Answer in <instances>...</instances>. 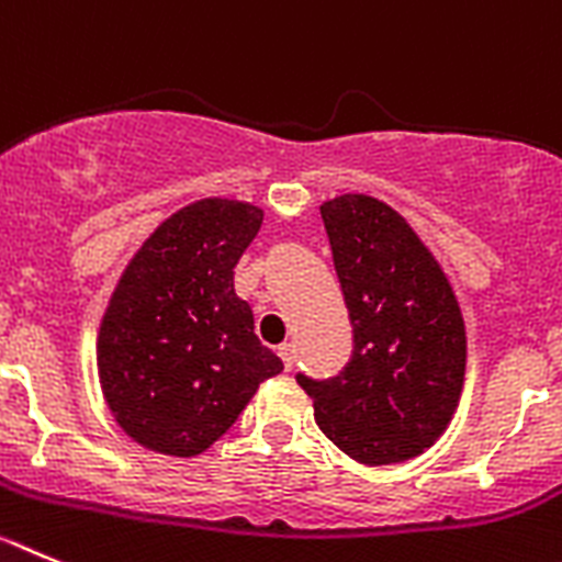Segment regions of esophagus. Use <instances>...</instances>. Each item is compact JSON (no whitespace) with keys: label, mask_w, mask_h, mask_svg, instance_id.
I'll return each mask as SVG.
<instances>
[{"label":"esophagus","mask_w":562,"mask_h":562,"mask_svg":"<svg viewBox=\"0 0 562 562\" xmlns=\"http://www.w3.org/2000/svg\"><path fill=\"white\" fill-rule=\"evenodd\" d=\"M277 356L282 358L285 369L293 367V347H291V344H280V347H277Z\"/></svg>","instance_id":"obj_1"}]
</instances>
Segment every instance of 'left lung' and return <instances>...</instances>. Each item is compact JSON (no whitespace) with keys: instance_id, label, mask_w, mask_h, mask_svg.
<instances>
[{"instance_id":"left-lung-1","label":"left lung","mask_w":562,"mask_h":562,"mask_svg":"<svg viewBox=\"0 0 562 562\" xmlns=\"http://www.w3.org/2000/svg\"><path fill=\"white\" fill-rule=\"evenodd\" d=\"M350 311L352 358L341 375H296L316 426L361 464L419 457L459 406L468 336L442 266L401 212L363 193L318 206Z\"/></svg>"}]
</instances>
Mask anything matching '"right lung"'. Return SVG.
Masks as SVG:
<instances>
[{
	"mask_svg": "<svg viewBox=\"0 0 562 562\" xmlns=\"http://www.w3.org/2000/svg\"><path fill=\"white\" fill-rule=\"evenodd\" d=\"M262 210L201 199L161 221L131 257L98 333V375L117 426L168 457L224 437L282 361L255 336L235 266Z\"/></svg>",
	"mask_w": 562,
	"mask_h": 562,
	"instance_id": "add662e5",
	"label": "right lung"
}]
</instances>
